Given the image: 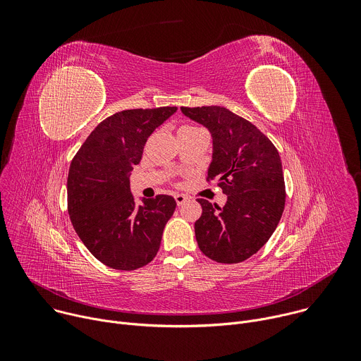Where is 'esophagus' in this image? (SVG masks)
<instances>
[{
    "mask_svg": "<svg viewBox=\"0 0 361 361\" xmlns=\"http://www.w3.org/2000/svg\"><path fill=\"white\" fill-rule=\"evenodd\" d=\"M174 198H176V201H177L178 205H183V204L188 200V197H187L185 194H174Z\"/></svg>",
    "mask_w": 361,
    "mask_h": 361,
    "instance_id": "obj_1",
    "label": "esophagus"
}]
</instances>
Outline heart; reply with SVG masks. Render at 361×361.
Returning a JSON list of instances; mask_svg holds the SVG:
<instances>
[{
  "label": "heart",
  "instance_id": "1",
  "mask_svg": "<svg viewBox=\"0 0 361 361\" xmlns=\"http://www.w3.org/2000/svg\"><path fill=\"white\" fill-rule=\"evenodd\" d=\"M190 128H195V127H190V126H184V127H181L180 130H190Z\"/></svg>",
  "mask_w": 361,
  "mask_h": 361
}]
</instances>
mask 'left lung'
<instances>
[{
  "label": "left lung",
  "mask_w": 361,
  "mask_h": 361,
  "mask_svg": "<svg viewBox=\"0 0 361 361\" xmlns=\"http://www.w3.org/2000/svg\"><path fill=\"white\" fill-rule=\"evenodd\" d=\"M181 111L212 133L207 180H217L227 195L224 207L197 200L202 209L194 224L197 244L217 263H241L269 241L283 216L286 185L279 151L254 124L224 107Z\"/></svg>",
  "instance_id": "1"
}]
</instances>
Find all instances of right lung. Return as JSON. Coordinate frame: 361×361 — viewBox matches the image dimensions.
<instances>
[{"mask_svg": "<svg viewBox=\"0 0 361 361\" xmlns=\"http://www.w3.org/2000/svg\"><path fill=\"white\" fill-rule=\"evenodd\" d=\"M177 107L124 110L101 121L71 161L68 214L90 252L116 270L131 271L157 255L164 227L176 210L171 195L141 198L130 191V173L141 161L147 138Z\"/></svg>", "mask_w": 361, "mask_h": 361, "instance_id": "1", "label": "right lung"}]
</instances>
